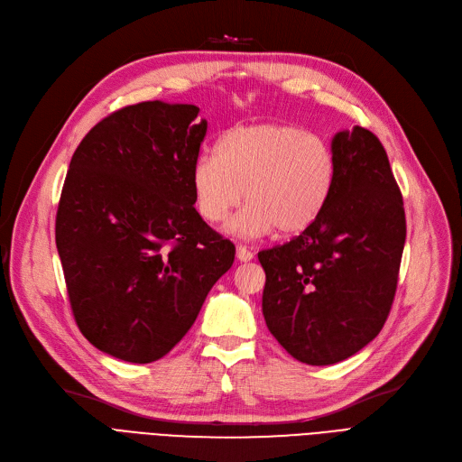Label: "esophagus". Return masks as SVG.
<instances>
[{
  "label": "esophagus",
  "mask_w": 462,
  "mask_h": 462,
  "mask_svg": "<svg viewBox=\"0 0 462 462\" xmlns=\"http://www.w3.org/2000/svg\"><path fill=\"white\" fill-rule=\"evenodd\" d=\"M236 256H237L239 262H251L253 260V253L245 245H237Z\"/></svg>",
  "instance_id": "esophagus-1"
}]
</instances>
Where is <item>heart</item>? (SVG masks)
Wrapping results in <instances>:
<instances>
[{
    "mask_svg": "<svg viewBox=\"0 0 462 462\" xmlns=\"http://www.w3.org/2000/svg\"><path fill=\"white\" fill-rule=\"evenodd\" d=\"M337 159L331 143L290 124H258L226 131L215 155L190 168L194 206L204 221L228 218L245 194V208L228 225L239 237L307 230L333 190Z\"/></svg>",
    "mask_w": 462,
    "mask_h": 462,
    "instance_id": "b5f03b06",
    "label": "heart"
}]
</instances>
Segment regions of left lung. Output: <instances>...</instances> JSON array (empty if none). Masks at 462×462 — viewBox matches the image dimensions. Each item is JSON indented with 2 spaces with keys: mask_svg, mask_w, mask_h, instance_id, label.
Here are the masks:
<instances>
[{
  "mask_svg": "<svg viewBox=\"0 0 462 462\" xmlns=\"http://www.w3.org/2000/svg\"><path fill=\"white\" fill-rule=\"evenodd\" d=\"M329 200L307 230L258 253L262 312L279 345L307 365H333L380 333L406 239L402 197L380 140L338 131Z\"/></svg>",
  "mask_w": 462,
  "mask_h": 462,
  "instance_id": "obj_1",
  "label": "left lung"
}]
</instances>
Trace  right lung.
<instances>
[{
	"label": "right lung",
	"mask_w": 462,
	"mask_h": 462,
	"mask_svg": "<svg viewBox=\"0 0 462 462\" xmlns=\"http://www.w3.org/2000/svg\"><path fill=\"white\" fill-rule=\"evenodd\" d=\"M145 101L99 121L70 159L56 245L88 341L129 363L172 350L236 249L194 209L190 168L208 121Z\"/></svg>",
	"instance_id": "obj_1"
}]
</instances>
